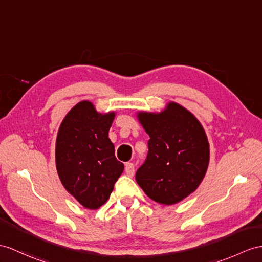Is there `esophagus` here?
Segmentation results:
<instances>
[{
    "label": "esophagus",
    "instance_id": "34e87169",
    "mask_svg": "<svg viewBox=\"0 0 262 262\" xmlns=\"http://www.w3.org/2000/svg\"><path fill=\"white\" fill-rule=\"evenodd\" d=\"M124 171H125L126 176L133 177V174H135V164H133V163H125Z\"/></svg>",
    "mask_w": 262,
    "mask_h": 262
}]
</instances>
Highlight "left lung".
I'll return each instance as SVG.
<instances>
[{"mask_svg":"<svg viewBox=\"0 0 262 262\" xmlns=\"http://www.w3.org/2000/svg\"><path fill=\"white\" fill-rule=\"evenodd\" d=\"M148 133V156L136 173L145 194L161 205H174L199 187L209 164V142L192 113L171 102L161 113L140 112Z\"/></svg>","mask_w":262,"mask_h":262,"instance_id":"obj_1","label":"left lung"}]
</instances>
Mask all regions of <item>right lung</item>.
Masks as SVG:
<instances>
[{
    "instance_id": "add662e5",
    "label": "right lung",
    "mask_w": 262,
    "mask_h": 262,
    "mask_svg": "<svg viewBox=\"0 0 262 262\" xmlns=\"http://www.w3.org/2000/svg\"><path fill=\"white\" fill-rule=\"evenodd\" d=\"M113 119L114 112L101 114L91 102L82 101L70 110L57 132V174L68 192L88 209L104 205L124 169L109 139Z\"/></svg>"
}]
</instances>
